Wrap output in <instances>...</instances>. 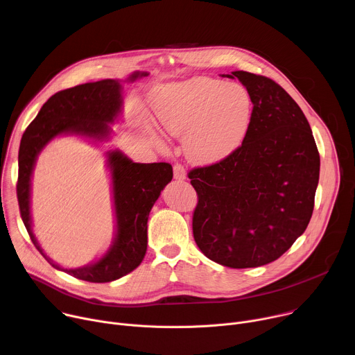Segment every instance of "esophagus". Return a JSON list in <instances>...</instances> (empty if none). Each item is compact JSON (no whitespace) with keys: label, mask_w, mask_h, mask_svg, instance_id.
I'll use <instances>...</instances> for the list:
<instances>
[{"label":"esophagus","mask_w":355,"mask_h":355,"mask_svg":"<svg viewBox=\"0 0 355 355\" xmlns=\"http://www.w3.org/2000/svg\"><path fill=\"white\" fill-rule=\"evenodd\" d=\"M174 178L178 181H182L187 178V171L182 164H174Z\"/></svg>","instance_id":"esophagus-1"}]
</instances>
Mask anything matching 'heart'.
<instances>
[{
	"label": "heart",
	"mask_w": 355,
	"mask_h": 355,
	"mask_svg": "<svg viewBox=\"0 0 355 355\" xmlns=\"http://www.w3.org/2000/svg\"><path fill=\"white\" fill-rule=\"evenodd\" d=\"M151 107L162 129L184 139L187 156L199 164L219 163L245 141L252 101L240 84L208 77L159 88Z\"/></svg>",
	"instance_id": "1"
}]
</instances>
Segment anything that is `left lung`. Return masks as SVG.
<instances>
[{
    "label": "left lung",
    "instance_id": "8db88e82",
    "mask_svg": "<svg viewBox=\"0 0 355 355\" xmlns=\"http://www.w3.org/2000/svg\"><path fill=\"white\" fill-rule=\"evenodd\" d=\"M252 101L250 132L227 159L188 173L198 193L193 239L225 267L254 268L279 259L313 214L320 156L306 116L268 77L233 71Z\"/></svg>",
    "mask_w": 355,
    "mask_h": 355
}]
</instances>
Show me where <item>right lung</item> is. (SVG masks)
Segmentation results:
<instances>
[{"instance_id":"obj_1","label":"right lung","mask_w":355,"mask_h":355,"mask_svg":"<svg viewBox=\"0 0 355 355\" xmlns=\"http://www.w3.org/2000/svg\"><path fill=\"white\" fill-rule=\"evenodd\" d=\"M147 73H133L135 81ZM122 112V84L101 80L67 88L50 96L21 139L17 196L22 222L32 243L56 270L88 282H111L129 274L143 261L147 250V219L163 188L173 178L168 163H133L122 151H108L112 175L116 234L110 250L94 264L63 268L50 260L39 245L31 219V177L42 148L59 135H80L98 141L110 139L111 128Z\"/></svg>"}]
</instances>
